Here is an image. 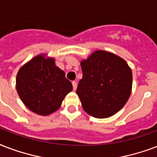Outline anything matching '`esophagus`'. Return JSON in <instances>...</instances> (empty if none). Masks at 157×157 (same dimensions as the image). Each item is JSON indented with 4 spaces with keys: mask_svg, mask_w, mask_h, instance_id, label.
I'll list each match as a JSON object with an SVG mask.
<instances>
[{
    "mask_svg": "<svg viewBox=\"0 0 157 157\" xmlns=\"http://www.w3.org/2000/svg\"><path fill=\"white\" fill-rule=\"evenodd\" d=\"M72 84H73V88H74V90H76V88H77V82H75V81H73Z\"/></svg>",
    "mask_w": 157,
    "mask_h": 157,
    "instance_id": "obj_1",
    "label": "esophagus"
}]
</instances>
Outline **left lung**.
I'll return each instance as SVG.
<instances>
[{
    "instance_id": "left-lung-1",
    "label": "left lung",
    "mask_w": 157,
    "mask_h": 157,
    "mask_svg": "<svg viewBox=\"0 0 157 157\" xmlns=\"http://www.w3.org/2000/svg\"><path fill=\"white\" fill-rule=\"evenodd\" d=\"M82 78L76 93L83 110L93 117L115 115L127 102L132 89V71L124 59L97 51L81 62Z\"/></svg>"
}]
</instances>
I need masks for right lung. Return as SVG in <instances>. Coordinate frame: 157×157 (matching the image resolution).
<instances>
[{"mask_svg": "<svg viewBox=\"0 0 157 157\" xmlns=\"http://www.w3.org/2000/svg\"><path fill=\"white\" fill-rule=\"evenodd\" d=\"M16 89L29 110L47 115L59 109L73 86L65 72L56 66L54 59L38 56L19 70Z\"/></svg>", "mask_w": 157, "mask_h": 157, "instance_id": "right-lung-1", "label": "right lung"}]
</instances>
